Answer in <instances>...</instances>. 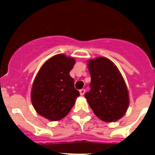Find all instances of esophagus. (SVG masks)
I'll return each mask as SVG.
<instances>
[{
  "instance_id": "esophagus-1",
  "label": "esophagus",
  "mask_w": 155,
  "mask_h": 155,
  "mask_svg": "<svg viewBox=\"0 0 155 155\" xmlns=\"http://www.w3.org/2000/svg\"><path fill=\"white\" fill-rule=\"evenodd\" d=\"M80 95H81V96H84V93H85L84 88H82V89H80Z\"/></svg>"
}]
</instances>
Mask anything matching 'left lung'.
Here are the masks:
<instances>
[{
	"label": "left lung",
	"mask_w": 155,
	"mask_h": 155,
	"mask_svg": "<svg viewBox=\"0 0 155 155\" xmlns=\"http://www.w3.org/2000/svg\"><path fill=\"white\" fill-rule=\"evenodd\" d=\"M90 92L85 98L95 115L105 122H113L125 115L130 104L125 80L117 66L104 57L90 59Z\"/></svg>",
	"instance_id": "obj_1"
}]
</instances>
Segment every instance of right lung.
I'll use <instances>...</instances> for the list:
<instances>
[{
    "instance_id": "1",
    "label": "right lung",
    "mask_w": 155,
    "mask_h": 155,
    "mask_svg": "<svg viewBox=\"0 0 155 155\" xmlns=\"http://www.w3.org/2000/svg\"><path fill=\"white\" fill-rule=\"evenodd\" d=\"M75 63L72 57L56 54L45 62L34 80L32 104L39 115L49 120L65 117L80 96L69 74Z\"/></svg>"
}]
</instances>
